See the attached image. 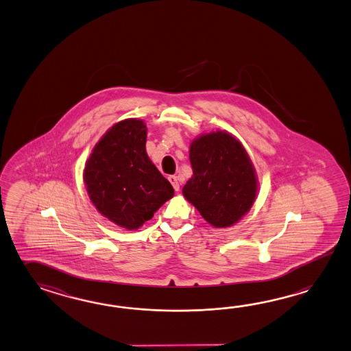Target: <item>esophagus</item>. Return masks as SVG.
Returning <instances> with one entry per match:
<instances>
[{
  "instance_id": "obj_1",
  "label": "esophagus",
  "mask_w": 351,
  "mask_h": 351,
  "mask_svg": "<svg viewBox=\"0 0 351 351\" xmlns=\"http://www.w3.org/2000/svg\"><path fill=\"white\" fill-rule=\"evenodd\" d=\"M169 180H170V182L172 184V186L175 189V191H179L180 190V184L179 179L176 178V176H169Z\"/></svg>"
}]
</instances>
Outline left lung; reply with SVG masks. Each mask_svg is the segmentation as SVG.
Segmentation results:
<instances>
[{"instance_id": "8db88e82", "label": "left lung", "mask_w": 351, "mask_h": 351, "mask_svg": "<svg viewBox=\"0 0 351 351\" xmlns=\"http://www.w3.org/2000/svg\"><path fill=\"white\" fill-rule=\"evenodd\" d=\"M193 178L182 189L215 228L233 226L250 211L257 196V176L242 143L224 131L206 133L190 146Z\"/></svg>"}]
</instances>
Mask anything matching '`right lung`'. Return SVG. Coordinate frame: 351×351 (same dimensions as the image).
<instances>
[{"instance_id":"add662e5","label":"right lung","mask_w":351,"mask_h":351,"mask_svg":"<svg viewBox=\"0 0 351 351\" xmlns=\"http://www.w3.org/2000/svg\"><path fill=\"white\" fill-rule=\"evenodd\" d=\"M147 128L130 118L109 128L84 169V184L97 210L117 226L138 229L173 196V187L148 158Z\"/></svg>"}]
</instances>
